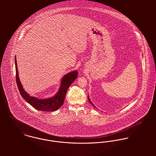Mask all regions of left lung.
Listing matches in <instances>:
<instances>
[{
    "instance_id": "8db88e82",
    "label": "left lung",
    "mask_w": 156,
    "mask_h": 156,
    "mask_svg": "<svg viewBox=\"0 0 156 156\" xmlns=\"http://www.w3.org/2000/svg\"><path fill=\"white\" fill-rule=\"evenodd\" d=\"M88 100H89V103H90V104H91V105H92L94 107H95V106L93 105V103H92L91 102V101L90 100V99H89V97H88Z\"/></svg>"
}]
</instances>
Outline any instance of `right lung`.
I'll return each instance as SVG.
<instances>
[{
    "instance_id": "obj_1",
    "label": "right lung",
    "mask_w": 156,
    "mask_h": 156,
    "mask_svg": "<svg viewBox=\"0 0 156 156\" xmlns=\"http://www.w3.org/2000/svg\"><path fill=\"white\" fill-rule=\"evenodd\" d=\"M15 64H16V82L18 87V89L23 98L35 109L45 112H53L58 110L61 108L64 101L67 90L71 83L76 79L78 75L77 71H74L69 72L66 74L61 80V84L59 91L52 97L39 99L34 97L30 96L23 89V87L20 82L19 77L18 68L17 66L16 57H15Z\"/></svg>"
}]
</instances>
